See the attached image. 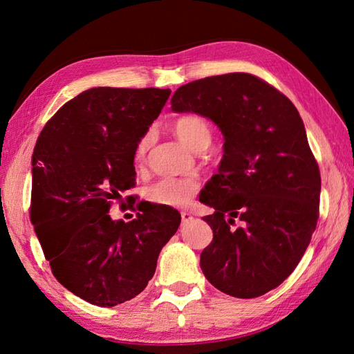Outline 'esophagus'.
Returning a JSON list of instances; mask_svg holds the SVG:
<instances>
[{
    "label": "esophagus",
    "mask_w": 354,
    "mask_h": 354,
    "mask_svg": "<svg viewBox=\"0 0 354 354\" xmlns=\"http://www.w3.org/2000/svg\"><path fill=\"white\" fill-rule=\"evenodd\" d=\"M181 219H183L184 223H187V222H190V221L193 219V216H192V213H189V212H183V213H181Z\"/></svg>",
    "instance_id": "esophagus-1"
}]
</instances>
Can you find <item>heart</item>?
<instances>
[{
    "label": "heart",
    "mask_w": 354,
    "mask_h": 354,
    "mask_svg": "<svg viewBox=\"0 0 354 354\" xmlns=\"http://www.w3.org/2000/svg\"><path fill=\"white\" fill-rule=\"evenodd\" d=\"M175 133L184 146L201 152L212 142V126L199 115H185L175 123ZM152 142V133L147 132L138 140L133 150V160L142 162ZM201 189L196 178H162L146 190L147 201L156 205L184 208L189 207Z\"/></svg>",
    "instance_id": "1"
}]
</instances>
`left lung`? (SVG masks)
I'll use <instances>...</instances> for the list:
<instances>
[{
  "label": "left lung",
  "mask_w": 354,
  "mask_h": 354,
  "mask_svg": "<svg viewBox=\"0 0 354 354\" xmlns=\"http://www.w3.org/2000/svg\"><path fill=\"white\" fill-rule=\"evenodd\" d=\"M171 109L209 118L225 138L219 173L199 199L214 208L204 217L213 240L201 254L202 272L227 295H265L293 272L318 222L321 175L301 117L248 73L183 85Z\"/></svg>",
  "instance_id": "8db88e82"
}]
</instances>
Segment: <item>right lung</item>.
I'll return each mask as SVG.
<instances>
[{
  "mask_svg": "<svg viewBox=\"0 0 354 354\" xmlns=\"http://www.w3.org/2000/svg\"><path fill=\"white\" fill-rule=\"evenodd\" d=\"M169 95L160 88L86 89L37 137L30 221L56 280L94 306L122 304L145 290L181 223L169 207L140 209L131 222L108 214L135 185V146Z\"/></svg>",
  "mask_w": 354,
  "mask_h": 354,
  "instance_id": "add662e5",
  "label": "right lung"
}]
</instances>
